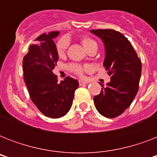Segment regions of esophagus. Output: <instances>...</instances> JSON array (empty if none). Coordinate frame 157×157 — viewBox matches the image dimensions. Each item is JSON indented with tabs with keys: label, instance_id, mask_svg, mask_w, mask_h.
I'll use <instances>...</instances> for the list:
<instances>
[{
	"label": "esophagus",
	"instance_id": "esophagus-1",
	"mask_svg": "<svg viewBox=\"0 0 157 157\" xmlns=\"http://www.w3.org/2000/svg\"><path fill=\"white\" fill-rule=\"evenodd\" d=\"M86 84H87V82L85 81H79V85L80 86H84V85H86Z\"/></svg>",
	"mask_w": 157,
	"mask_h": 157
}]
</instances>
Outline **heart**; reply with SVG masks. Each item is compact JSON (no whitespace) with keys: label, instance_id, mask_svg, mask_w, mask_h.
<instances>
[{"label":"heart","instance_id":"obj_1","mask_svg":"<svg viewBox=\"0 0 157 157\" xmlns=\"http://www.w3.org/2000/svg\"><path fill=\"white\" fill-rule=\"evenodd\" d=\"M81 44L83 45V47L86 49V50H88L89 49H90L92 47H97V43L90 37H87V36H85L81 39ZM67 45H68V41L67 40L66 38H62L60 40L57 42L56 44V50L57 53L59 54V56H62L63 55L65 51H66L67 48ZM71 71H74L75 73H76L77 75H81L83 73L84 68L80 65H77V64H73L71 65Z\"/></svg>","mask_w":157,"mask_h":157}]
</instances>
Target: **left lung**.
Wrapping results in <instances>:
<instances>
[{
	"label": "left lung",
	"mask_w": 157,
	"mask_h": 157,
	"mask_svg": "<svg viewBox=\"0 0 157 157\" xmlns=\"http://www.w3.org/2000/svg\"><path fill=\"white\" fill-rule=\"evenodd\" d=\"M100 38L105 47L103 66L111 77L99 94L94 96L96 109L107 118H114L130 106L139 90L141 60L128 39L112 29L90 30Z\"/></svg>",
	"instance_id": "left-lung-1"
}]
</instances>
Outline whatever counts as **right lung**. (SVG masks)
Here are the masks:
<instances>
[{
  "mask_svg": "<svg viewBox=\"0 0 157 157\" xmlns=\"http://www.w3.org/2000/svg\"><path fill=\"white\" fill-rule=\"evenodd\" d=\"M59 32L39 36L37 44L31 45L23 60L24 81L31 99L40 112L50 118H59L69 112L78 88V81L67 76L58 82L53 70L59 55L53 39Z\"/></svg>",
  "mask_w": 157,
  "mask_h": 157,
  "instance_id": "obj_1",
  "label": "right lung"
}]
</instances>
